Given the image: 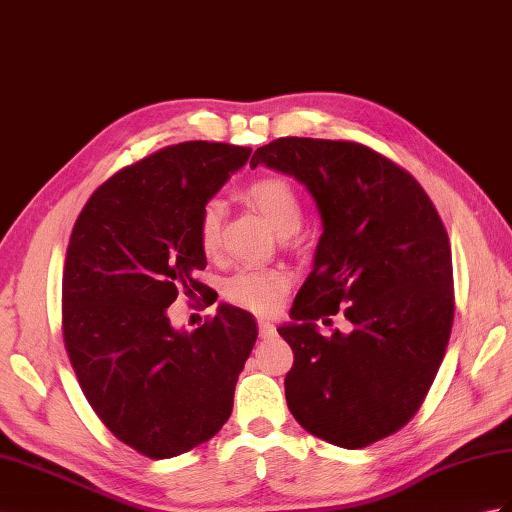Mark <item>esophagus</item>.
I'll return each instance as SVG.
<instances>
[{
    "mask_svg": "<svg viewBox=\"0 0 512 512\" xmlns=\"http://www.w3.org/2000/svg\"><path fill=\"white\" fill-rule=\"evenodd\" d=\"M275 334H277L275 325L268 323V320H259V336H261V338L266 340V338H272Z\"/></svg>",
    "mask_w": 512,
    "mask_h": 512,
    "instance_id": "1",
    "label": "esophagus"
}]
</instances>
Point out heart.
Returning <instances> with one entry per match:
<instances>
[{"label":"heart","instance_id":"1","mask_svg":"<svg viewBox=\"0 0 512 512\" xmlns=\"http://www.w3.org/2000/svg\"><path fill=\"white\" fill-rule=\"evenodd\" d=\"M246 198L257 207L279 235H292L303 222V205L292 183L285 178H259L246 189ZM222 200L211 198L200 209L198 216V244L207 257H216L222 244ZM292 285V272L281 266H246L237 270L224 285V296L253 314L277 312L281 299Z\"/></svg>","mask_w":512,"mask_h":512}]
</instances>
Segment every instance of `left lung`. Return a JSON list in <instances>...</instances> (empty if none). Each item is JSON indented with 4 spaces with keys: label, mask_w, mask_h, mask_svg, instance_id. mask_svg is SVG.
<instances>
[{
    "label": "left lung",
    "mask_w": 512,
    "mask_h": 512,
    "mask_svg": "<svg viewBox=\"0 0 512 512\" xmlns=\"http://www.w3.org/2000/svg\"><path fill=\"white\" fill-rule=\"evenodd\" d=\"M290 174L323 220L314 270L279 327L294 364L288 408L307 432L362 449L406 425L430 390L454 325L449 237L410 172L355 141L281 137L255 150ZM342 313L347 335L317 334Z\"/></svg>",
    "instance_id": "left-lung-1"
}]
</instances>
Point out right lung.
<instances>
[{
	"mask_svg": "<svg viewBox=\"0 0 512 512\" xmlns=\"http://www.w3.org/2000/svg\"><path fill=\"white\" fill-rule=\"evenodd\" d=\"M248 157L251 148L207 141L154 152L95 189L69 237V362L100 421L152 460L220 432L257 340L253 314L227 303L192 334L168 318L178 294L211 303V288L196 279L207 268L198 216Z\"/></svg>",
	"mask_w": 512,
	"mask_h": 512,
	"instance_id": "1",
	"label": "right lung"
}]
</instances>
